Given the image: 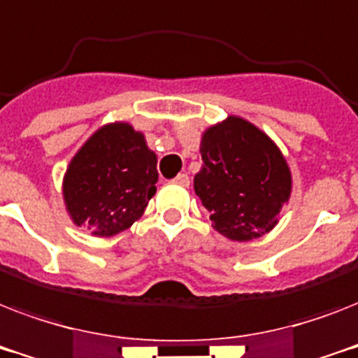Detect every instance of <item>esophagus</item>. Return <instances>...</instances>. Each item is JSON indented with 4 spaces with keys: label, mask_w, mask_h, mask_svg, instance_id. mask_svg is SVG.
I'll return each mask as SVG.
<instances>
[{
    "label": "esophagus",
    "mask_w": 358,
    "mask_h": 358,
    "mask_svg": "<svg viewBox=\"0 0 358 358\" xmlns=\"http://www.w3.org/2000/svg\"><path fill=\"white\" fill-rule=\"evenodd\" d=\"M174 182H176L178 185H184V187H187V185H189V176H187L185 173H180L178 176L174 178Z\"/></svg>",
    "instance_id": "esophagus-1"
}]
</instances>
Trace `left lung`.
Wrapping results in <instances>:
<instances>
[{"label": "left lung", "mask_w": 358, "mask_h": 358, "mask_svg": "<svg viewBox=\"0 0 358 358\" xmlns=\"http://www.w3.org/2000/svg\"><path fill=\"white\" fill-rule=\"evenodd\" d=\"M195 193L212 227L232 241L271 232L292 195V171L277 143L249 120L229 115L204 129Z\"/></svg>", "instance_id": "obj_1"}]
</instances>
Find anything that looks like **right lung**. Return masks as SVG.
I'll return each instance as SVG.
<instances>
[{
  "mask_svg": "<svg viewBox=\"0 0 358 358\" xmlns=\"http://www.w3.org/2000/svg\"><path fill=\"white\" fill-rule=\"evenodd\" d=\"M157 156L129 122L103 124L81 145L63 176L72 223L111 238L141 219L156 195Z\"/></svg>",
  "mask_w": 358,
  "mask_h": 358,
  "instance_id": "add662e5",
  "label": "right lung"
}]
</instances>
